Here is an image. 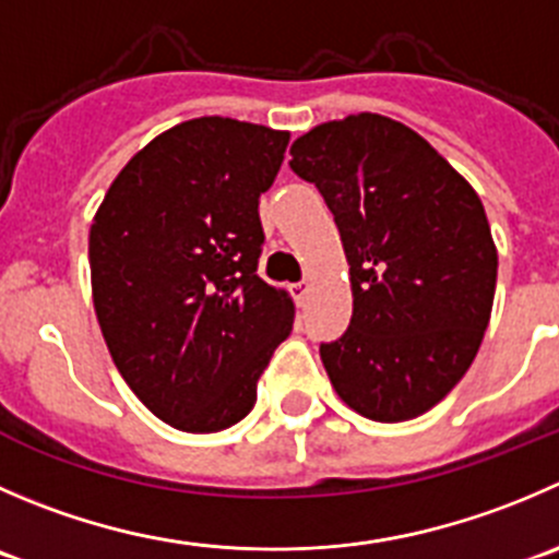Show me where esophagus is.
Masks as SVG:
<instances>
[{"mask_svg": "<svg viewBox=\"0 0 559 559\" xmlns=\"http://www.w3.org/2000/svg\"><path fill=\"white\" fill-rule=\"evenodd\" d=\"M308 289H311V284H308V281H297V284H292V295H295V300L300 302V306L306 302Z\"/></svg>", "mask_w": 559, "mask_h": 559, "instance_id": "esophagus-1", "label": "esophagus"}]
</instances>
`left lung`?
Segmentation results:
<instances>
[{
	"label": "left lung",
	"instance_id": "left-lung-1",
	"mask_svg": "<svg viewBox=\"0 0 559 559\" xmlns=\"http://www.w3.org/2000/svg\"><path fill=\"white\" fill-rule=\"evenodd\" d=\"M289 155L349 262V328L319 346L335 393L379 424L424 415L467 373L489 328L497 248L478 193L382 114L317 124Z\"/></svg>",
	"mask_w": 559,
	"mask_h": 559
}]
</instances>
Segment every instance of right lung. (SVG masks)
Masks as SVG:
<instances>
[{
	"label": "right lung",
	"mask_w": 559,
	"mask_h": 559,
	"mask_svg": "<svg viewBox=\"0 0 559 559\" xmlns=\"http://www.w3.org/2000/svg\"><path fill=\"white\" fill-rule=\"evenodd\" d=\"M289 133L199 117L128 160L90 229L92 300L128 388L191 435L235 426L289 335V295L259 278V197Z\"/></svg>",
	"instance_id": "obj_1"
}]
</instances>
